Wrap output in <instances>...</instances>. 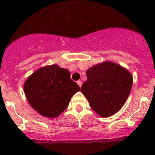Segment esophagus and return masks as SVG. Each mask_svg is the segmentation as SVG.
Returning a JSON list of instances; mask_svg holds the SVG:
<instances>
[{
  "label": "esophagus",
  "mask_w": 155,
  "mask_h": 155,
  "mask_svg": "<svg viewBox=\"0 0 155 155\" xmlns=\"http://www.w3.org/2000/svg\"><path fill=\"white\" fill-rule=\"evenodd\" d=\"M77 84L79 85V87H81V86H82V81H78V82H77Z\"/></svg>",
  "instance_id": "1"
}]
</instances>
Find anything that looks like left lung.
Segmentation results:
<instances>
[{"mask_svg":"<svg viewBox=\"0 0 155 155\" xmlns=\"http://www.w3.org/2000/svg\"><path fill=\"white\" fill-rule=\"evenodd\" d=\"M81 91L91 108L102 118L112 116L122 108L131 92V73L117 63L105 61L89 68Z\"/></svg>","mask_w":155,"mask_h":155,"instance_id":"8db88e82","label":"left lung"}]
</instances>
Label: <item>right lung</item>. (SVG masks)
Here are the masks:
<instances>
[{"label": "right lung", "instance_id": "right-lung-1", "mask_svg": "<svg viewBox=\"0 0 155 155\" xmlns=\"http://www.w3.org/2000/svg\"><path fill=\"white\" fill-rule=\"evenodd\" d=\"M80 88L70 79L69 70L57 64L46 66L30 75L24 85L27 101L34 110L47 118H56L69 105Z\"/></svg>", "mask_w": 155, "mask_h": 155}]
</instances>
